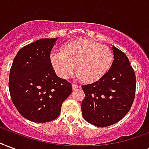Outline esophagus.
<instances>
[{
  "mask_svg": "<svg viewBox=\"0 0 149 149\" xmlns=\"http://www.w3.org/2000/svg\"><path fill=\"white\" fill-rule=\"evenodd\" d=\"M72 89H77V88H79V85L77 84H72Z\"/></svg>",
  "mask_w": 149,
  "mask_h": 149,
  "instance_id": "1",
  "label": "esophagus"
}]
</instances>
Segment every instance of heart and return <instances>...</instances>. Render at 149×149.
<instances>
[{
    "mask_svg": "<svg viewBox=\"0 0 149 149\" xmlns=\"http://www.w3.org/2000/svg\"><path fill=\"white\" fill-rule=\"evenodd\" d=\"M113 61L110 47L88 39L72 40L65 44L62 52H53L51 62L61 78L66 79L75 69L77 77L87 82L96 81L109 71Z\"/></svg>",
    "mask_w": 149,
    "mask_h": 149,
    "instance_id": "obj_1",
    "label": "heart"
}]
</instances>
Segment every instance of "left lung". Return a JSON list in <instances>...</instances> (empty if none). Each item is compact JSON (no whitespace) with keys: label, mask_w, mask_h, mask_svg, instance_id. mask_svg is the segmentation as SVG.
Instances as JSON below:
<instances>
[{"label":"left lung","mask_w":149,"mask_h":149,"mask_svg":"<svg viewBox=\"0 0 149 149\" xmlns=\"http://www.w3.org/2000/svg\"><path fill=\"white\" fill-rule=\"evenodd\" d=\"M114 60L109 70L97 81L82 85L83 117L99 127L114 124L127 115L135 97L136 77L127 55L112 47Z\"/></svg>","instance_id":"obj_1"}]
</instances>
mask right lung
<instances>
[{
	"mask_svg": "<svg viewBox=\"0 0 149 149\" xmlns=\"http://www.w3.org/2000/svg\"><path fill=\"white\" fill-rule=\"evenodd\" d=\"M56 38L40 39L17 53L9 74L11 101L23 117L35 123L55 120L72 93V84L56 75L51 52Z\"/></svg>",
	"mask_w": 149,
	"mask_h": 149,
	"instance_id": "right-lung-1",
	"label": "right lung"
}]
</instances>
